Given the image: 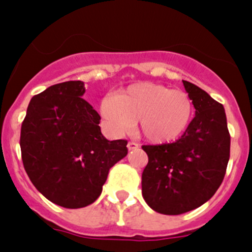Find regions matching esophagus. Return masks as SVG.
Here are the masks:
<instances>
[{"label":"esophagus","mask_w":252,"mask_h":252,"mask_svg":"<svg viewBox=\"0 0 252 252\" xmlns=\"http://www.w3.org/2000/svg\"><path fill=\"white\" fill-rule=\"evenodd\" d=\"M126 147H128L129 150L139 149V144H137V143H134V142H129L128 144H126Z\"/></svg>","instance_id":"34e87169"}]
</instances>
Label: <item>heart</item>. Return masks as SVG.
<instances>
[{"mask_svg": "<svg viewBox=\"0 0 252 252\" xmlns=\"http://www.w3.org/2000/svg\"><path fill=\"white\" fill-rule=\"evenodd\" d=\"M103 123L113 133L139 124L143 137L155 144L179 139L189 128L194 105L185 92L154 82H138L100 102Z\"/></svg>", "mask_w": 252, "mask_h": 252, "instance_id": "obj_1", "label": "heart"}]
</instances>
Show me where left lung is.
<instances>
[{"instance_id": "8db88e82", "label": "left lung", "mask_w": 252, "mask_h": 252, "mask_svg": "<svg viewBox=\"0 0 252 252\" xmlns=\"http://www.w3.org/2000/svg\"><path fill=\"white\" fill-rule=\"evenodd\" d=\"M195 117L176 142L143 145L148 164L142 194L148 205L164 215L199 208L221 185L230 158V134L222 104L205 91L183 81Z\"/></svg>"}]
</instances>
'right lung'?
I'll use <instances>...</instances> for the list:
<instances>
[{
  "label": "right lung",
  "instance_id": "1",
  "mask_svg": "<svg viewBox=\"0 0 252 252\" xmlns=\"http://www.w3.org/2000/svg\"><path fill=\"white\" fill-rule=\"evenodd\" d=\"M82 81L51 86L28 104L21 153L28 178L53 204L79 209L97 200L109 169L128 154L126 140H108Z\"/></svg>",
  "mask_w": 252,
  "mask_h": 252
}]
</instances>
